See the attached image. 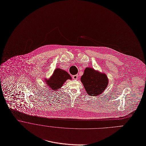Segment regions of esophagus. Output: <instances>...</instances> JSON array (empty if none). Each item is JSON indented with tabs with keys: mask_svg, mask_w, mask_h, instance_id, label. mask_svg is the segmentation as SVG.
Masks as SVG:
<instances>
[{
	"mask_svg": "<svg viewBox=\"0 0 146 146\" xmlns=\"http://www.w3.org/2000/svg\"><path fill=\"white\" fill-rule=\"evenodd\" d=\"M78 75H74V76H73L72 78H73V80H77V79H78Z\"/></svg>",
	"mask_w": 146,
	"mask_h": 146,
	"instance_id": "34e87169",
	"label": "esophagus"
}]
</instances>
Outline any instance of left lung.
<instances>
[{
  "label": "left lung",
  "instance_id": "left-lung-1",
  "mask_svg": "<svg viewBox=\"0 0 146 146\" xmlns=\"http://www.w3.org/2000/svg\"><path fill=\"white\" fill-rule=\"evenodd\" d=\"M81 81L88 94L93 96L103 93L108 85V79L105 73L89 67L85 69Z\"/></svg>",
  "mask_w": 146,
  "mask_h": 146
}]
</instances>
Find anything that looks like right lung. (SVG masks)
Instances as JSON below:
<instances>
[{
  "mask_svg": "<svg viewBox=\"0 0 146 146\" xmlns=\"http://www.w3.org/2000/svg\"><path fill=\"white\" fill-rule=\"evenodd\" d=\"M67 80H72V77L68 73L61 69L56 68L52 76L49 79L45 78L44 81L50 90L57 91L62 86Z\"/></svg>",
  "mask_w": 146,
  "mask_h": 146,
  "instance_id": "obj_1",
  "label": "right lung"
}]
</instances>
